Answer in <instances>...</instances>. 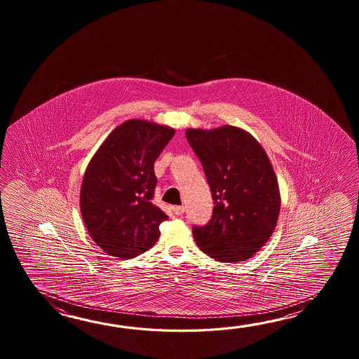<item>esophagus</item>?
Instances as JSON below:
<instances>
[{
	"mask_svg": "<svg viewBox=\"0 0 359 359\" xmlns=\"http://www.w3.org/2000/svg\"><path fill=\"white\" fill-rule=\"evenodd\" d=\"M173 212H175L176 215L180 217V215H182V214L184 213V206H175V208H173Z\"/></svg>",
	"mask_w": 359,
	"mask_h": 359,
	"instance_id": "1",
	"label": "esophagus"
}]
</instances>
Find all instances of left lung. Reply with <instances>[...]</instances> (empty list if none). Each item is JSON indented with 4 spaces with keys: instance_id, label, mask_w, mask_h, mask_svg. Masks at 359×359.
Returning <instances> with one entry per match:
<instances>
[{
    "instance_id": "8db88e82",
    "label": "left lung",
    "mask_w": 359,
    "mask_h": 359,
    "mask_svg": "<svg viewBox=\"0 0 359 359\" xmlns=\"http://www.w3.org/2000/svg\"><path fill=\"white\" fill-rule=\"evenodd\" d=\"M186 137L203 164L215 204L210 222L192 229L196 244L223 263L252 258L272 236L281 209L267 153L235 126L189 128Z\"/></svg>"
}]
</instances>
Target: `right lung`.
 I'll use <instances>...</instances> for the list:
<instances>
[{
    "mask_svg": "<svg viewBox=\"0 0 359 359\" xmlns=\"http://www.w3.org/2000/svg\"><path fill=\"white\" fill-rule=\"evenodd\" d=\"M168 126L130 119L110 132L84 172L79 205L86 229L104 252L135 258L161 236L168 215L154 205V163L175 136Z\"/></svg>",
    "mask_w": 359,
    "mask_h": 359,
    "instance_id": "1",
    "label": "right lung"
}]
</instances>
